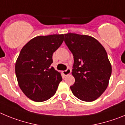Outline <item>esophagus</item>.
Listing matches in <instances>:
<instances>
[{
  "instance_id": "esophagus-1",
  "label": "esophagus",
  "mask_w": 125,
  "mask_h": 125,
  "mask_svg": "<svg viewBox=\"0 0 125 125\" xmlns=\"http://www.w3.org/2000/svg\"><path fill=\"white\" fill-rule=\"evenodd\" d=\"M70 73H71V70L70 69V68H68V69H67L65 71H63V74L65 76H67V75H70Z\"/></svg>"
}]
</instances>
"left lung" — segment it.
Masks as SVG:
<instances>
[{"label":"left lung","instance_id":"obj_1","mask_svg":"<svg viewBox=\"0 0 125 125\" xmlns=\"http://www.w3.org/2000/svg\"><path fill=\"white\" fill-rule=\"evenodd\" d=\"M65 42L73 55V94L84 102H93L106 90L112 74L107 53L96 39L86 35L65 34Z\"/></svg>","mask_w":125,"mask_h":125}]
</instances>
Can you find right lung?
Returning <instances> with one entry per match:
<instances>
[{
	"mask_svg": "<svg viewBox=\"0 0 125 125\" xmlns=\"http://www.w3.org/2000/svg\"><path fill=\"white\" fill-rule=\"evenodd\" d=\"M63 34L37 36L23 47L15 63L19 87L30 100H49L62 80L61 73L51 67L52 55L63 43Z\"/></svg>",
	"mask_w": 125,
	"mask_h": 125,
	"instance_id": "add662e5",
	"label": "right lung"
}]
</instances>
